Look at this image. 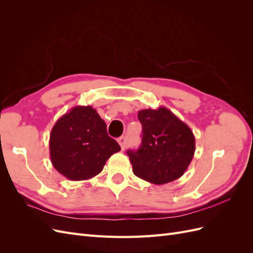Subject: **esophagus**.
Here are the masks:
<instances>
[{
    "label": "esophagus",
    "mask_w": 253,
    "mask_h": 253,
    "mask_svg": "<svg viewBox=\"0 0 253 253\" xmlns=\"http://www.w3.org/2000/svg\"><path fill=\"white\" fill-rule=\"evenodd\" d=\"M117 141L120 144L121 150H125L126 147V137H120V138H118Z\"/></svg>",
    "instance_id": "1"
}]
</instances>
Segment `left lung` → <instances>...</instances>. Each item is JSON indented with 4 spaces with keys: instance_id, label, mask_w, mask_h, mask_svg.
I'll return each instance as SVG.
<instances>
[{
    "instance_id": "obj_1",
    "label": "left lung",
    "mask_w": 253,
    "mask_h": 253,
    "mask_svg": "<svg viewBox=\"0 0 253 253\" xmlns=\"http://www.w3.org/2000/svg\"><path fill=\"white\" fill-rule=\"evenodd\" d=\"M137 116L142 125L141 144L126 152L134 174L154 185L178 179L194 155L193 132L165 106L141 110Z\"/></svg>"
}]
</instances>
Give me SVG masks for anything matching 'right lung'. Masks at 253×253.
Returning a JSON list of instances; mask_svg holds the SVG:
<instances>
[{"label":"right lung","mask_w":253,"mask_h":253,"mask_svg":"<svg viewBox=\"0 0 253 253\" xmlns=\"http://www.w3.org/2000/svg\"><path fill=\"white\" fill-rule=\"evenodd\" d=\"M120 151L106 125L91 106H75L53 126L49 153L53 168L67 179L86 180L100 173L114 153Z\"/></svg>","instance_id":"1"}]
</instances>
